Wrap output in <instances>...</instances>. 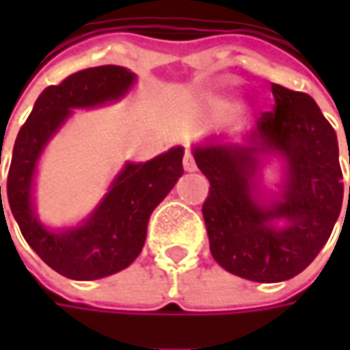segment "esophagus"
<instances>
[{"mask_svg": "<svg viewBox=\"0 0 350 350\" xmlns=\"http://www.w3.org/2000/svg\"><path fill=\"white\" fill-rule=\"evenodd\" d=\"M183 167H185V171H189V173L196 171V163H195V159H193V154H191V152H187V154L183 155Z\"/></svg>", "mask_w": 350, "mask_h": 350, "instance_id": "1", "label": "esophagus"}]
</instances>
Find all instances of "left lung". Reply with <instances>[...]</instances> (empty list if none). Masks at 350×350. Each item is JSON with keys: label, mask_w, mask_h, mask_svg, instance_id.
<instances>
[{"label": "left lung", "mask_w": 350, "mask_h": 350, "mask_svg": "<svg viewBox=\"0 0 350 350\" xmlns=\"http://www.w3.org/2000/svg\"><path fill=\"white\" fill-rule=\"evenodd\" d=\"M271 89L275 107L262 113L243 146L212 138L193 148L196 165L210 181L202 204L210 253L228 273L255 282H280L302 273L327 243L343 206L333 126L310 95L276 83ZM275 153L285 159L283 193L262 205L258 165L262 154ZM278 219L285 220L284 228H275Z\"/></svg>", "instance_id": "1"}]
</instances>
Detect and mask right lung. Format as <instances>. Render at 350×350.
<instances>
[{
	"instance_id": "add662e5",
	"label": "right lung",
	"mask_w": 350,
	"mask_h": 350,
	"mask_svg": "<svg viewBox=\"0 0 350 350\" xmlns=\"http://www.w3.org/2000/svg\"><path fill=\"white\" fill-rule=\"evenodd\" d=\"M134 81L136 75L120 66L88 68L68 75L40 93L13 146L7 200L21 234L48 267L74 280H95L126 269L144 247L152 212L183 175V148H171L146 163H126L101 204L77 228L54 232L36 218L34 171L48 140L70 118L72 109L118 101Z\"/></svg>"
}]
</instances>
